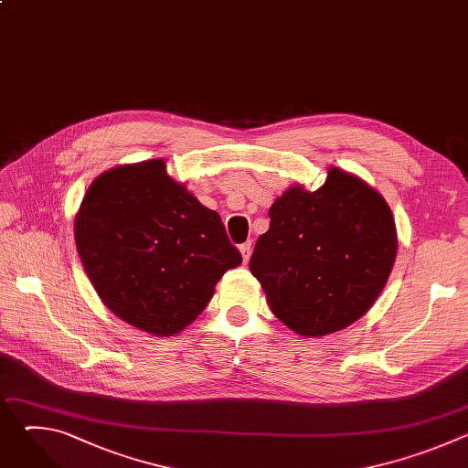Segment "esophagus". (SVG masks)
Here are the masks:
<instances>
[{"label":"esophagus","instance_id":"esophagus-1","mask_svg":"<svg viewBox=\"0 0 468 468\" xmlns=\"http://www.w3.org/2000/svg\"><path fill=\"white\" fill-rule=\"evenodd\" d=\"M240 253H242L244 262H248V259H250V255H251V242H250V240L244 242V244H240Z\"/></svg>","mask_w":468,"mask_h":468}]
</instances>
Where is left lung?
Segmentation results:
<instances>
[{"label":"left lung","mask_w":468,"mask_h":468,"mask_svg":"<svg viewBox=\"0 0 468 468\" xmlns=\"http://www.w3.org/2000/svg\"><path fill=\"white\" fill-rule=\"evenodd\" d=\"M269 217L250 271L289 329L316 339L368 313L398 251L390 207L374 186L329 166L320 188L289 186Z\"/></svg>","instance_id":"left-lung-1"}]
</instances>
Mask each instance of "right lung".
I'll list each match as a JSON object with an SVG mask.
<instances>
[{
    "label": "right lung",
    "mask_w": 468,
    "mask_h": 468,
    "mask_svg": "<svg viewBox=\"0 0 468 468\" xmlns=\"http://www.w3.org/2000/svg\"><path fill=\"white\" fill-rule=\"evenodd\" d=\"M83 269L103 305L154 337H174L242 262L217 211L163 159L114 166L83 196L74 222Z\"/></svg>",
    "instance_id": "obj_1"
}]
</instances>
